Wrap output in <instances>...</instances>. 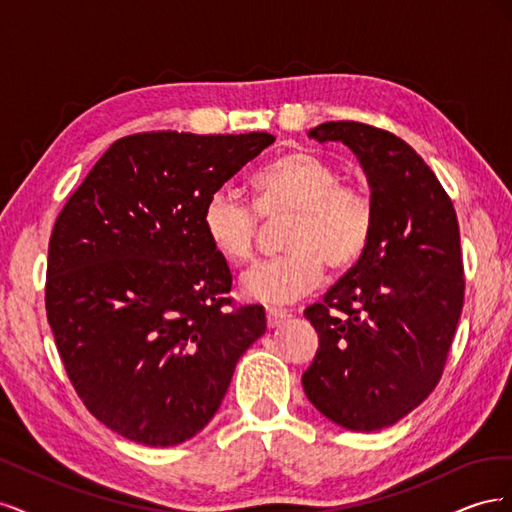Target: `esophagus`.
<instances>
[{
  "instance_id": "34e87169",
  "label": "esophagus",
  "mask_w": 512,
  "mask_h": 512,
  "mask_svg": "<svg viewBox=\"0 0 512 512\" xmlns=\"http://www.w3.org/2000/svg\"><path fill=\"white\" fill-rule=\"evenodd\" d=\"M286 318H290L288 309H280V307H267V327H269V329L280 327V324H282Z\"/></svg>"
}]
</instances>
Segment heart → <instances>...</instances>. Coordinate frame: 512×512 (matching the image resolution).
I'll return each instance as SVG.
<instances>
[{
  "label": "heart",
  "instance_id": "b5f03b06",
  "mask_svg": "<svg viewBox=\"0 0 512 512\" xmlns=\"http://www.w3.org/2000/svg\"><path fill=\"white\" fill-rule=\"evenodd\" d=\"M342 181L333 162L294 151L254 177L256 205L230 185L209 194L203 230L213 250L232 265L254 258L262 218H290L282 237L286 252L243 273L245 297L288 303L322 280L324 262L346 271L361 260L376 228V203L365 185Z\"/></svg>",
  "mask_w": 512,
  "mask_h": 512
}]
</instances>
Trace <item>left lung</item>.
<instances>
[{"label":"left lung","instance_id":"left-lung-1","mask_svg":"<svg viewBox=\"0 0 512 512\" xmlns=\"http://www.w3.org/2000/svg\"><path fill=\"white\" fill-rule=\"evenodd\" d=\"M359 156L376 203L361 260L305 309L320 346L303 374L316 410L354 431L395 425L436 389L466 294L459 222L423 158L389 130L320 123Z\"/></svg>","mask_w":512,"mask_h":512}]
</instances>
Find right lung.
Here are the masks:
<instances>
[{
	"mask_svg": "<svg viewBox=\"0 0 512 512\" xmlns=\"http://www.w3.org/2000/svg\"><path fill=\"white\" fill-rule=\"evenodd\" d=\"M275 136L141 132L106 149L59 211L46 318L85 408L119 436L175 446L218 412L239 356L267 331L260 305L203 230L213 190Z\"/></svg>",
	"mask_w": 512,
	"mask_h": 512,
	"instance_id": "right-lung-1",
	"label": "right lung"
}]
</instances>
